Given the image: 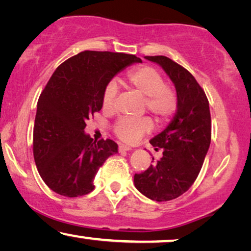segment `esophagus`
<instances>
[{"mask_svg":"<svg viewBox=\"0 0 251 251\" xmlns=\"http://www.w3.org/2000/svg\"><path fill=\"white\" fill-rule=\"evenodd\" d=\"M130 149L129 147H127V145H123V144H121V145H118V152L119 153H123V152H125V151H130Z\"/></svg>","mask_w":251,"mask_h":251,"instance_id":"1","label":"esophagus"}]
</instances>
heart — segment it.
<instances>
[{"label": "heart", "mask_w": 251, "mask_h": 251, "mask_svg": "<svg viewBox=\"0 0 251 251\" xmlns=\"http://www.w3.org/2000/svg\"><path fill=\"white\" fill-rule=\"evenodd\" d=\"M127 80L130 87L145 97V107L158 122L166 123L170 121L177 113V91L166 83L164 76L154 67L144 65L132 70L127 74ZM117 95L118 84L115 80H111L102 91L101 103L104 110H114ZM151 129L152 122L148 117H122L114 125L115 135L125 143H134Z\"/></svg>", "instance_id": "heart-1"}]
</instances>
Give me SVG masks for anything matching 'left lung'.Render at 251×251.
I'll return each instance as SVG.
<instances>
[{"label": "left lung", "mask_w": 251, "mask_h": 251, "mask_svg": "<svg viewBox=\"0 0 251 251\" xmlns=\"http://www.w3.org/2000/svg\"><path fill=\"white\" fill-rule=\"evenodd\" d=\"M145 58L161 66L174 82L178 110L167 128L150 141L156 151L162 150V158L135 174L134 184L150 200L166 201L182 195L196 180L211 144V113L204 90L185 67L166 56Z\"/></svg>", "instance_id": "left-lung-1"}]
</instances>
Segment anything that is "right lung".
<instances>
[{
  "mask_svg": "<svg viewBox=\"0 0 251 251\" xmlns=\"http://www.w3.org/2000/svg\"><path fill=\"white\" fill-rule=\"evenodd\" d=\"M135 55L84 50L56 69L37 103L33 158L40 177L62 196L92 192L98 169L117 153L113 140L93 141L85 122L101 110L102 91L119 71L141 63Z\"/></svg>",
  "mask_w": 251,
  "mask_h": 251,
  "instance_id": "right-lung-1",
  "label": "right lung"
}]
</instances>
